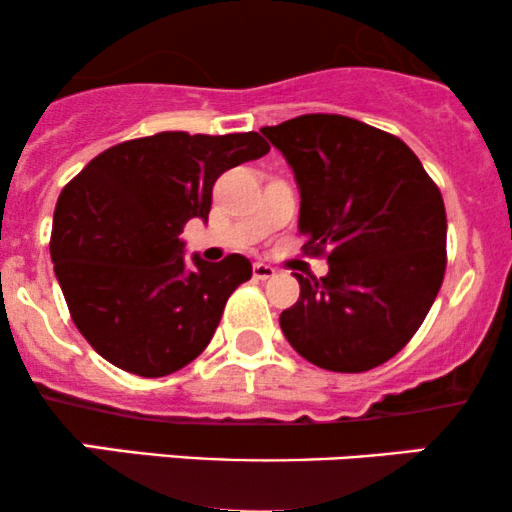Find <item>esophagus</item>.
Segmentation results:
<instances>
[{
    "instance_id": "obj_1",
    "label": "esophagus",
    "mask_w": 512,
    "mask_h": 512,
    "mask_svg": "<svg viewBox=\"0 0 512 512\" xmlns=\"http://www.w3.org/2000/svg\"><path fill=\"white\" fill-rule=\"evenodd\" d=\"M275 273H278V270H275L273 266H268V263H256L254 266L256 280H270V278H275Z\"/></svg>"
}]
</instances>
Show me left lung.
<instances>
[{"mask_svg": "<svg viewBox=\"0 0 512 512\" xmlns=\"http://www.w3.org/2000/svg\"><path fill=\"white\" fill-rule=\"evenodd\" d=\"M263 136L297 179L304 251L328 258L326 278L299 280L280 314L306 362L362 374L417 333L446 275L443 196L405 141L342 114H302Z\"/></svg>", "mask_w": 512, "mask_h": 512, "instance_id": "8db88e82", "label": "left lung"}]
</instances>
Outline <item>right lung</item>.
I'll list each match as a JSON object with an SVG mask.
<instances>
[{
	"label": "right lung",
	"instance_id": "right-lung-1",
	"mask_svg": "<svg viewBox=\"0 0 512 512\" xmlns=\"http://www.w3.org/2000/svg\"><path fill=\"white\" fill-rule=\"evenodd\" d=\"M268 150L256 131H160L107 148L64 186L50 237L54 275L102 359L160 378L206 350L251 263L239 254L220 263L194 256L189 270L179 234L189 220H208L222 172Z\"/></svg>",
	"mask_w": 512,
	"mask_h": 512
}]
</instances>
